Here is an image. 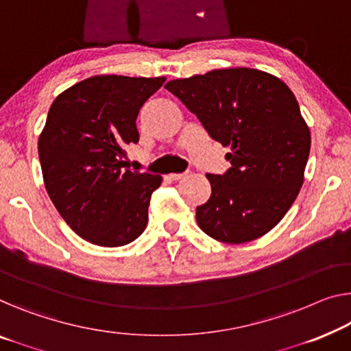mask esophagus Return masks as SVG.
Here are the masks:
<instances>
[{"label": "esophagus", "instance_id": "34e87169", "mask_svg": "<svg viewBox=\"0 0 351 351\" xmlns=\"http://www.w3.org/2000/svg\"><path fill=\"white\" fill-rule=\"evenodd\" d=\"M187 173L184 171V173H171V175H169V178L170 180H173V181H178V180H181V178H184Z\"/></svg>", "mask_w": 351, "mask_h": 351}]
</instances>
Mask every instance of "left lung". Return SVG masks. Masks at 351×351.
I'll return each mask as SVG.
<instances>
[{
    "label": "left lung",
    "mask_w": 351,
    "mask_h": 351,
    "mask_svg": "<svg viewBox=\"0 0 351 351\" xmlns=\"http://www.w3.org/2000/svg\"><path fill=\"white\" fill-rule=\"evenodd\" d=\"M165 90L200 119L209 137L232 146L223 175L206 178L211 197L197 223L221 243L254 241L289 211L304 181L311 132L295 94L279 78L249 67L178 78Z\"/></svg>",
    "instance_id": "8db88e82"
}]
</instances>
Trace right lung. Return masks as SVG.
Listing matches in <instances>:
<instances>
[{
	"label": "right lung",
	"mask_w": 351,
	"mask_h": 351,
	"mask_svg": "<svg viewBox=\"0 0 351 351\" xmlns=\"http://www.w3.org/2000/svg\"><path fill=\"white\" fill-rule=\"evenodd\" d=\"M165 77L96 75L51 104L39 137L45 189L67 226L102 247L132 243L148 223L160 175L124 169L135 119Z\"/></svg>",
	"instance_id": "1"
}]
</instances>
